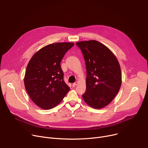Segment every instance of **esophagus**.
<instances>
[{"label":"esophagus","mask_w":148,"mask_h":148,"mask_svg":"<svg viewBox=\"0 0 148 148\" xmlns=\"http://www.w3.org/2000/svg\"><path fill=\"white\" fill-rule=\"evenodd\" d=\"M77 83H78L77 82H75V83H73V87H75V86L77 84Z\"/></svg>","instance_id":"1"}]
</instances>
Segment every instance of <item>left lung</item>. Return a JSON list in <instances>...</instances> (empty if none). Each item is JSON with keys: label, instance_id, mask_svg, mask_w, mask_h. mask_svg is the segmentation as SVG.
I'll return each mask as SVG.
<instances>
[{"label": "left lung", "instance_id": "1", "mask_svg": "<svg viewBox=\"0 0 148 148\" xmlns=\"http://www.w3.org/2000/svg\"><path fill=\"white\" fill-rule=\"evenodd\" d=\"M83 55L87 71L86 90L82 95L85 102L100 109L109 104L121 85V72L114 53L96 40L76 43Z\"/></svg>", "mask_w": 148, "mask_h": 148}]
</instances>
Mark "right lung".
<instances>
[{
	"label": "right lung",
	"mask_w": 148,
	"mask_h": 148,
	"mask_svg": "<svg viewBox=\"0 0 148 148\" xmlns=\"http://www.w3.org/2000/svg\"><path fill=\"white\" fill-rule=\"evenodd\" d=\"M74 45L64 42L46 46L28 64L24 77L25 89L34 103L42 109L56 106L70 90L64 80L61 62Z\"/></svg>",
	"instance_id": "add662e5"
}]
</instances>
